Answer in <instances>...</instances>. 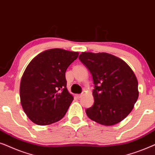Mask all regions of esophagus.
Instances as JSON below:
<instances>
[{"instance_id": "obj_1", "label": "esophagus", "mask_w": 155, "mask_h": 155, "mask_svg": "<svg viewBox=\"0 0 155 155\" xmlns=\"http://www.w3.org/2000/svg\"><path fill=\"white\" fill-rule=\"evenodd\" d=\"M82 96H83V94H76V96L78 98H81V97H82Z\"/></svg>"}]
</instances>
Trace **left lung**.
<instances>
[{
	"label": "left lung",
	"mask_w": 155,
	"mask_h": 155,
	"mask_svg": "<svg viewBox=\"0 0 155 155\" xmlns=\"http://www.w3.org/2000/svg\"><path fill=\"white\" fill-rule=\"evenodd\" d=\"M79 58L89 69L95 84L94 104L86 109V115L108 126L122 121L133 110L139 96L133 70L123 59L106 52H82Z\"/></svg>",
	"instance_id": "1"
}]
</instances>
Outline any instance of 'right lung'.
<instances>
[{
  "label": "right lung",
  "instance_id": "obj_1",
  "mask_svg": "<svg viewBox=\"0 0 155 155\" xmlns=\"http://www.w3.org/2000/svg\"><path fill=\"white\" fill-rule=\"evenodd\" d=\"M78 56L77 51L47 49L26 67L20 81V103L34 123L50 125L65 115L74 100L67 90L65 72Z\"/></svg>",
  "mask_w": 155,
  "mask_h": 155
}]
</instances>
